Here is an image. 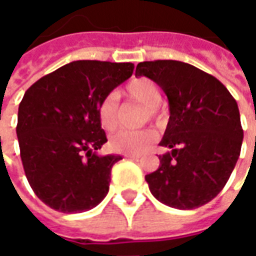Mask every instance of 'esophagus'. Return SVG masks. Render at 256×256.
<instances>
[{
	"instance_id": "obj_1",
	"label": "esophagus",
	"mask_w": 256,
	"mask_h": 256,
	"mask_svg": "<svg viewBox=\"0 0 256 256\" xmlns=\"http://www.w3.org/2000/svg\"><path fill=\"white\" fill-rule=\"evenodd\" d=\"M124 158H128V159H140L141 155H136V154H124Z\"/></svg>"
}]
</instances>
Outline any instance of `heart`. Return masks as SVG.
I'll use <instances>...</instances> for the list:
<instances>
[{
  "label": "heart",
  "instance_id": "obj_1",
  "mask_svg": "<svg viewBox=\"0 0 256 256\" xmlns=\"http://www.w3.org/2000/svg\"><path fill=\"white\" fill-rule=\"evenodd\" d=\"M124 93L130 100L145 106L144 120L158 119L160 116L159 104L162 101V93L159 88L152 80L146 78H138L132 80L126 86ZM98 119L104 130L112 132L120 122V111L115 94H108L101 100L98 106ZM155 138V132L150 128L144 130H119L111 137V145L114 150L126 154H140Z\"/></svg>",
  "mask_w": 256,
  "mask_h": 256
}]
</instances>
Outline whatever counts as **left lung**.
<instances>
[{"instance_id":"1","label":"left lung","mask_w":256,"mask_h":256,"mask_svg":"<svg viewBox=\"0 0 256 256\" xmlns=\"http://www.w3.org/2000/svg\"><path fill=\"white\" fill-rule=\"evenodd\" d=\"M146 76L167 94L170 119L159 168L145 176L160 203L193 210L224 189L240 156L242 128L236 100L218 79L176 60L142 62L136 76Z\"/></svg>"}]
</instances>
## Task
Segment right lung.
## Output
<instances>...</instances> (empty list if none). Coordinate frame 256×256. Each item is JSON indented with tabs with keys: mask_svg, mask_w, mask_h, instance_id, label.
Here are the masks:
<instances>
[{
	"mask_svg": "<svg viewBox=\"0 0 256 256\" xmlns=\"http://www.w3.org/2000/svg\"><path fill=\"white\" fill-rule=\"evenodd\" d=\"M133 70V63L79 60L24 93L16 126L20 158L30 186L50 208L82 212L106 196L112 166L122 156L96 155L106 142L98 106Z\"/></svg>",
	"mask_w": 256,
	"mask_h": 256,
	"instance_id": "add662e5",
	"label": "right lung"
}]
</instances>
